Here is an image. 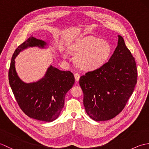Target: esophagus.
<instances>
[{"instance_id":"34e87169","label":"esophagus","mask_w":149,"mask_h":149,"mask_svg":"<svg viewBox=\"0 0 149 149\" xmlns=\"http://www.w3.org/2000/svg\"><path fill=\"white\" fill-rule=\"evenodd\" d=\"M74 77L75 79V81L77 82L80 79V74H78V73H75V74H74Z\"/></svg>"}]
</instances>
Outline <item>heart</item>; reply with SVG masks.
<instances>
[{"label":"heart","mask_w":149,"mask_h":149,"mask_svg":"<svg viewBox=\"0 0 149 149\" xmlns=\"http://www.w3.org/2000/svg\"><path fill=\"white\" fill-rule=\"evenodd\" d=\"M70 50L71 52L76 54L75 61L79 67L91 70L105 64L111 54L112 47L107 40L88 36L76 41ZM63 57L67 59L68 55L63 54Z\"/></svg>","instance_id":"obj_1"}]
</instances>
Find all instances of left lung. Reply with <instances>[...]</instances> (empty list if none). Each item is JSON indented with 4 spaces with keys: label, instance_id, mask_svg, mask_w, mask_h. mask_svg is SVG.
<instances>
[{
    "label": "left lung",
    "instance_id": "8db88e82",
    "mask_svg": "<svg viewBox=\"0 0 149 149\" xmlns=\"http://www.w3.org/2000/svg\"><path fill=\"white\" fill-rule=\"evenodd\" d=\"M137 77L134 58L118 35L109 61L80 77L88 115L95 121H106L118 115L133 93Z\"/></svg>",
    "mask_w": 149,
    "mask_h": 149
}]
</instances>
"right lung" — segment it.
<instances>
[{
	"mask_svg": "<svg viewBox=\"0 0 149 149\" xmlns=\"http://www.w3.org/2000/svg\"><path fill=\"white\" fill-rule=\"evenodd\" d=\"M47 43L32 36L15 50L12 56L8 77L13 93L20 109L26 115L40 121L52 122L59 116L64 107L66 93L75 83L74 74L51 65L44 77L36 83L22 81L15 70V59L27 47L44 48Z\"/></svg>",
	"mask_w": 149,
	"mask_h": 149,
	"instance_id": "right-lung-1",
	"label": "right lung"
}]
</instances>
